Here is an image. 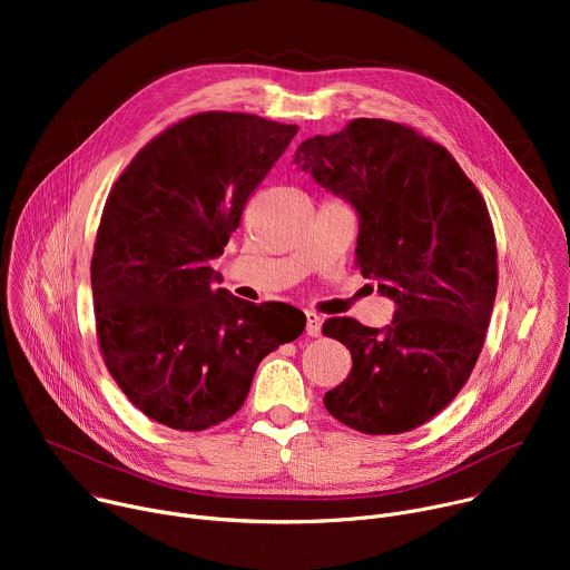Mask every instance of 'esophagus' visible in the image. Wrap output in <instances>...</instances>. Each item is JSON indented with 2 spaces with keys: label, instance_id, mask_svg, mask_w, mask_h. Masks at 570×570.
Listing matches in <instances>:
<instances>
[{
  "label": "esophagus",
  "instance_id": "34e87169",
  "mask_svg": "<svg viewBox=\"0 0 570 570\" xmlns=\"http://www.w3.org/2000/svg\"><path fill=\"white\" fill-rule=\"evenodd\" d=\"M322 334V317L313 311H306V336L317 338Z\"/></svg>",
  "mask_w": 570,
  "mask_h": 570
}]
</instances>
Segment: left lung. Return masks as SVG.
<instances>
[{"instance_id": "1", "label": "left lung", "mask_w": 570, "mask_h": 570, "mask_svg": "<svg viewBox=\"0 0 570 570\" xmlns=\"http://www.w3.org/2000/svg\"><path fill=\"white\" fill-rule=\"evenodd\" d=\"M295 165L356 209V266L396 306L383 330L324 322L352 354L324 409L367 435L413 431L446 409L480 356L499 286L490 212L444 146L385 119L302 141Z\"/></svg>"}]
</instances>
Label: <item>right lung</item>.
<instances>
[{
	"mask_svg": "<svg viewBox=\"0 0 570 570\" xmlns=\"http://www.w3.org/2000/svg\"><path fill=\"white\" fill-rule=\"evenodd\" d=\"M295 132L257 115H194L148 141L106 200L90 268L97 336L121 392L159 424L225 422L262 358L304 332L295 306L214 291L209 266Z\"/></svg>",
	"mask_w": 570,
	"mask_h": 570,
	"instance_id": "obj_1",
	"label": "right lung"
}]
</instances>
